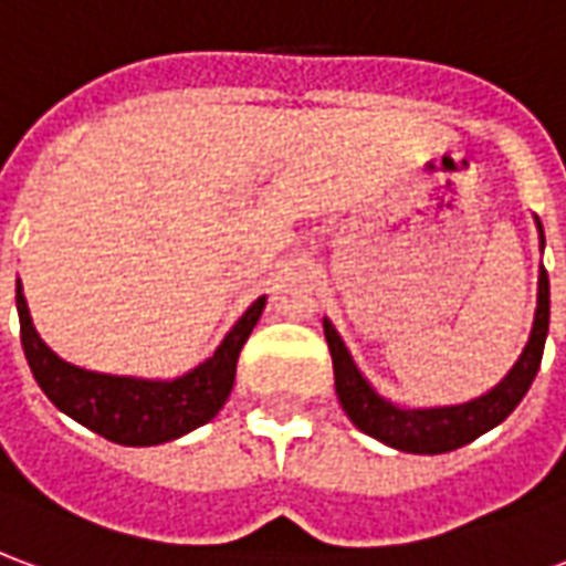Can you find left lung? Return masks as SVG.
Listing matches in <instances>:
<instances>
[{
	"label": "left lung",
	"mask_w": 566,
	"mask_h": 566,
	"mask_svg": "<svg viewBox=\"0 0 566 566\" xmlns=\"http://www.w3.org/2000/svg\"><path fill=\"white\" fill-rule=\"evenodd\" d=\"M539 230V242L543 239V227L536 221ZM548 333V275L539 270V287H536V315L534 327H531V339L524 345L522 357L515 360V367L506 373V379L494 385L491 391L475 397L470 403L458 406H433V409H403L394 406L376 394L355 360L348 355V348L339 339V333L331 321H324V336L331 345L333 357V376H336V394L343 403L345 416L352 418L357 430H364L373 439H379L385 446L400 451H412V454H442V451H454L473 442L475 437L488 433L491 427H497L503 418L510 416L515 406L522 403V397L531 388L539 360H543V348H546Z\"/></svg>",
	"instance_id": "8db88e82"
}]
</instances>
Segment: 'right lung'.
<instances>
[{"label": "right lung", "instance_id": "right-lung-1", "mask_svg": "<svg viewBox=\"0 0 566 566\" xmlns=\"http://www.w3.org/2000/svg\"><path fill=\"white\" fill-rule=\"evenodd\" d=\"M263 306L266 296L254 300L235 321L233 331L223 336L218 352L185 376L172 381L133 379L81 369L54 355L32 327L30 306L18 279L20 343L39 388L60 412L117 446H160L218 416L233 391L239 352L260 321Z\"/></svg>", "mask_w": 566, "mask_h": 566}]
</instances>
